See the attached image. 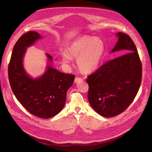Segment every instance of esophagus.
<instances>
[{"instance_id": "obj_1", "label": "esophagus", "mask_w": 152, "mask_h": 152, "mask_svg": "<svg viewBox=\"0 0 152 152\" xmlns=\"http://www.w3.org/2000/svg\"><path fill=\"white\" fill-rule=\"evenodd\" d=\"M82 80V78H80V77H75V83H78V82H81Z\"/></svg>"}]
</instances>
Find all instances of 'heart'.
<instances>
[{"label":"heart","mask_w":152,"mask_h":152,"mask_svg":"<svg viewBox=\"0 0 152 152\" xmlns=\"http://www.w3.org/2000/svg\"><path fill=\"white\" fill-rule=\"evenodd\" d=\"M104 51V43L99 38L84 35L75 39L68 48V52L61 53L63 62L70 64L77 59V66L84 73H89L98 68Z\"/></svg>","instance_id":"heart-1"}]
</instances>
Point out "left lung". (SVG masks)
Masks as SVG:
<instances>
[{"instance_id":"1","label":"left lung","mask_w":152,"mask_h":152,"mask_svg":"<svg viewBox=\"0 0 152 152\" xmlns=\"http://www.w3.org/2000/svg\"><path fill=\"white\" fill-rule=\"evenodd\" d=\"M112 53H127L104 63L87 76V97L95 111L104 117L118 115L128 108L138 92L142 65L136 45L127 34L118 32Z\"/></svg>"}]
</instances>
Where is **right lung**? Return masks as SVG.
I'll return each instance as SVG.
<instances>
[{"label":"right lung","instance_id":"right-lung-1","mask_svg":"<svg viewBox=\"0 0 152 152\" xmlns=\"http://www.w3.org/2000/svg\"><path fill=\"white\" fill-rule=\"evenodd\" d=\"M41 38L36 31H28L16 42L8 66V77L17 99L27 111L40 118H49L57 115L65 106L66 93L75 75L58 71L50 65L42 76L34 79L23 66L26 48ZM50 61L52 56L46 54Z\"/></svg>","mask_w":152,"mask_h":152}]
</instances>
